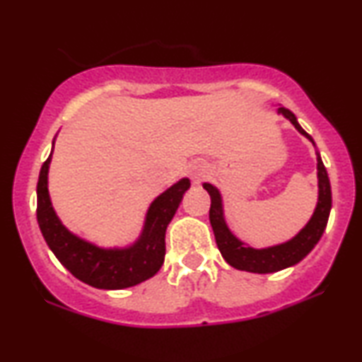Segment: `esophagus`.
Segmentation results:
<instances>
[{
	"label": "esophagus",
	"mask_w": 362,
	"mask_h": 362,
	"mask_svg": "<svg viewBox=\"0 0 362 362\" xmlns=\"http://www.w3.org/2000/svg\"><path fill=\"white\" fill-rule=\"evenodd\" d=\"M187 173H189L192 182H194V185H199V182L207 176V165L204 161H192L187 165Z\"/></svg>",
	"instance_id": "34e87169"
}]
</instances>
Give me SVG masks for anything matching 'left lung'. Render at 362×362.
I'll return each mask as SVG.
<instances>
[{"label":"left lung","instance_id":"8db88e82","mask_svg":"<svg viewBox=\"0 0 362 362\" xmlns=\"http://www.w3.org/2000/svg\"><path fill=\"white\" fill-rule=\"evenodd\" d=\"M276 113L284 115L298 130V133L313 143V146L316 148L313 138L300 127L293 112L279 105L276 107ZM316 177H318V201H316V207L310 221L290 240L281 242V244L276 245L264 247V249H255V247L245 244L244 240H240L230 230L226 219L224 201H222L221 191L214 185H211V182H204L202 187L211 196L209 221L212 230H214L217 247H219L221 254L227 264L237 270L252 272V274H275V272L288 269V267H293L303 260L315 249V245L318 244L321 235H323L331 211L329 177L323 161H321L318 150H316Z\"/></svg>","mask_w":362,"mask_h":362}]
</instances>
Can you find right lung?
<instances>
[{
	"instance_id": "1",
	"label": "right lung",
	"mask_w": 362,
	"mask_h": 362,
	"mask_svg": "<svg viewBox=\"0 0 362 362\" xmlns=\"http://www.w3.org/2000/svg\"><path fill=\"white\" fill-rule=\"evenodd\" d=\"M52 150L39 173L37 224L57 260L76 279L100 290L130 288L156 275L165 262L166 227L176 214L182 194L189 189V177H182L155 197L148 207L143 229L135 242L123 247H100L69 230L54 209L49 194Z\"/></svg>"
}]
</instances>
